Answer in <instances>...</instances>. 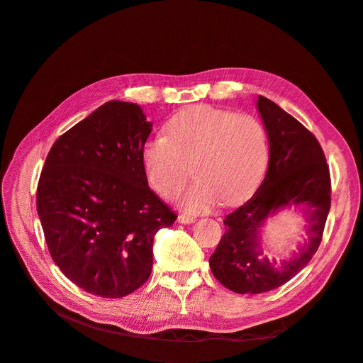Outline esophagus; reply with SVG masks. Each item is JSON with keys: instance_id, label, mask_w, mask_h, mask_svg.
<instances>
[{"instance_id": "34e87169", "label": "esophagus", "mask_w": 363, "mask_h": 363, "mask_svg": "<svg viewBox=\"0 0 363 363\" xmlns=\"http://www.w3.org/2000/svg\"><path fill=\"white\" fill-rule=\"evenodd\" d=\"M177 221H179L180 224H192V223L195 221V218H194V216H191V215H184V213H182V215H179Z\"/></svg>"}]
</instances>
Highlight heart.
Segmentation results:
<instances>
[{"label":"heart","mask_w":363,"mask_h":363,"mask_svg":"<svg viewBox=\"0 0 363 363\" xmlns=\"http://www.w3.org/2000/svg\"><path fill=\"white\" fill-rule=\"evenodd\" d=\"M268 136L260 121L211 106H195L171 118L167 136L151 138L142 151L147 179L163 199H174L188 182L195 183L180 203L206 211L218 199L232 204L260 183L268 164Z\"/></svg>","instance_id":"1"}]
</instances>
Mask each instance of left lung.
Listing matches in <instances>:
<instances>
[{
  "mask_svg": "<svg viewBox=\"0 0 363 363\" xmlns=\"http://www.w3.org/2000/svg\"><path fill=\"white\" fill-rule=\"evenodd\" d=\"M259 113L269 140V163L251 199L224 219L225 233L208 259L216 280L236 294H263L298 274L321 244L330 211L332 182L324 151L300 121L259 95ZM304 205L311 223V242L280 269L261 259L258 228L280 208Z\"/></svg>",
  "mask_w": 363,
  "mask_h": 363,
  "instance_id": "left-lung-1",
  "label": "left lung"
}]
</instances>
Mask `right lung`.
<instances>
[{"label":"right lung","instance_id":"right-lung-1","mask_svg":"<svg viewBox=\"0 0 363 363\" xmlns=\"http://www.w3.org/2000/svg\"><path fill=\"white\" fill-rule=\"evenodd\" d=\"M151 125L138 104L107 101L54 142L40 172L36 207L50 255L103 298L148 280L155 235L177 218L148 188Z\"/></svg>","mask_w":363,"mask_h":363}]
</instances>
